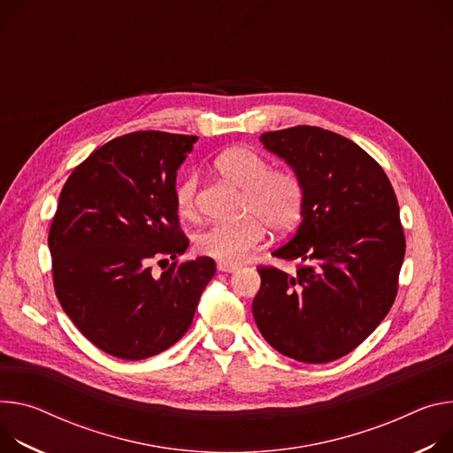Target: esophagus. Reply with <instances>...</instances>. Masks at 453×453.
I'll use <instances>...</instances> for the list:
<instances>
[{
    "mask_svg": "<svg viewBox=\"0 0 453 453\" xmlns=\"http://www.w3.org/2000/svg\"><path fill=\"white\" fill-rule=\"evenodd\" d=\"M219 271L220 273H234V271H238V265H233V264H222V262H219Z\"/></svg>",
    "mask_w": 453,
    "mask_h": 453,
    "instance_id": "esophagus-1",
    "label": "esophagus"
}]
</instances>
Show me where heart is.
<instances>
[{
	"mask_svg": "<svg viewBox=\"0 0 453 453\" xmlns=\"http://www.w3.org/2000/svg\"><path fill=\"white\" fill-rule=\"evenodd\" d=\"M215 166L233 186L243 189L242 213L250 215L234 224H215L195 238L200 255L222 264H238L248 251L258 248L265 227L276 234L296 227L303 213V186L289 170H269V162L257 151L234 146L222 151ZM180 217H193L196 208V177H186L175 189Z\"/></svg>",
	"mask_w": 453,
	"mask_h": 453,
	"instance_id": "1",
	"label": "heart"
}]
</instances>
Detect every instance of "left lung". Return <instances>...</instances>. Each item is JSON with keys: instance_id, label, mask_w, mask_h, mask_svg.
<instances>
[{"instance_id": "left-lung-1", "label": "left lung", "mask_w": 453, "mask_h": 453, "mask_svg": "<svg viewBox=\"0 0 453 453\" xmlns=\"http://www.w3.org/2000/svg\"><path fill=\"white\" fill-rule=\"evenodd\" d=\"M303 186L295 236L271 255L298 262L291 276L260 267L253 316L267 343L303 363H328L388 314L404 258L399 205L380 164L347 137L318 127L260 135Z\"/></svg>"}]
</instances>
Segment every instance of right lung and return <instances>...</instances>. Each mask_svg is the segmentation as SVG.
<instances>
[{"label": "right lung", "instance_id": "right-lung-1", "mask_svg": "<svg viewBox=\"0 0 453 453\" xmlns=\"http://www.w3.org/2000/svg\"><path fill=\"white\" fill-rule=\"evenodd\" d=\"M195 135L135 132L81 162L63 186L49 233L58 300L97 349L144 359L189 328L217 271L198 257L153 276V258L182 255L175 184Z\"/></svg>", "mask_w": 453, "mask_h": 453}]
</instances>
